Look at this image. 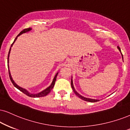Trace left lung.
I'll use <instances>...</instances> for the list:
<instances>
[{
	"label": "left lung",
	"instance_id": "left-lung-1",
	"mask_svg": "<svg viewBox=\"0 0 130 130\" xmlns=\"http://www.w3.org/2000/svg\"><path fill=\"white\" fill-rule=\"evenodd\" d=\"M118 49L120 51V52H121V54H122V58H123V55L122 54L121 51V49H120V47L119 46H118ZM71 86H72V90L74 92V93L75 94H76V96H78V97L79 98H81V99H83V100L84 101H87V102H98L99 100H97V99H90V98H85L84 96H82L81 95H80V94L76 92V90H75L74 87H73V81H72V79H71Z\"/></svg>",
	"mask_w": 130,
	"mask_h": 130
}]
</instances>
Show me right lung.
Returning a JSON list of instances; mask_svg holds the SVG:
<instances>
[{
    "instance_id": "add662e5",
    "label": "right lung",
    "mask_w": 130,
    "mask_h": 130,
    "mask_svg": "<svg viewBox=\"0 0 130 130\" xmlns=\"http://www.w3.org/2000/svg\"><path fill=\"white\" fill-rule=\"evenodd\" d=\"M31 29H31V28H29L25 29H23V31H21L20 32V34H19L18 35V36H17V37H16V38H15V40H14V42L12 43V44H11V47H10V49H9V51L8 55V68L9 76V78H10V79H11V82H12V84H13V85H14V87H15L16 88H17V89H19V90L21 91V92H23V93H25V94H26L27 96H29V97H32V98H39V97H43V96H45L47 95V94H49V93H50L51 91V90H52V89H53V87H54V85H55V83L56 79H57V75H58V73H57V74L55 75V77H54V79H53V81H52V84H51V86H49V87H48L47 88H46V89L45 90H43L42 92H41L38 93H37V94H31V93H30L29 92H28V91H27L26 89H23V88H22V87H20V86H19L18 85L15 84V82H14V80L12 79V77H11V73H10V71H9V65H8V62H9V54H10L11 48V47H12V44H14V42H15L16 40H17V37H19V36H20L21 34H23V33H25V32H29V31H31Z\"/></svg>"
}]
</instances>
